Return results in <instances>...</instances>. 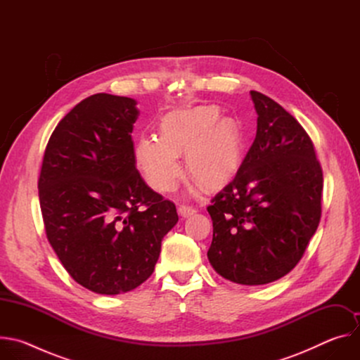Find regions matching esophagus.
<instances>
[{"mask_svg":"<svg viewBox=\"0 0 360 360\" xmlns=\"http://www.w3.org/2000/svg\"><path fill=\"white\" fill-rule=\"evenodd\" d=\"M178 212H179L181 217L186 218V217H189V215H192L195 212V208L191 207V205H179Z\"/></svg>","mask_w":360,"mask_h":360,"instance_id":"esophagus-1","label":"esophagus"}]
</instances>
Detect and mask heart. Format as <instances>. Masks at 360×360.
I'll return each mask as SVG.
<instances>
[{"instance_id":"b5f03b06","label":"heart","mask_w":360,"mask_h":360,"mask_svg":"<svg viewBox=\"0 0 360 360\" xmlns=\"http://www.w3.org/2000/svg\"><path fill=\"white\" fill-rule=\"evenodd\" d=\"M219 117L214 105L171 112L161 122L160 139L143 136L136 142V162L153 189L175 188L178 155L184 152L186 174L203 188H221L235 176L242 162L240 134L233 120Z\"/></svg>"}]
</instances>
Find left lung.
<instances>
[{
	"label": "left lung",
	"instance_id": "obj_1",
	"mask_svg": "<svg viewBox=\"0 0 360 360\" xmlns=\"http://www.w3.org/2000/svg\"><path fill=\"white\" fill-rule=\"evenodd\" d=\"M258 128L235 178L207 208L212 268L239 285L289 274L318 229L323 174L312 139L269 96L250 91Z\"/></svg>",
	"mask_w": 360,
	"mask_h": 360
}]
</instances>
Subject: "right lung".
Returning <instances> with one entry per match:
<instances>
[{
	"mask_svg": "<svg viewBox=\"0 0 360 360\" xmlns=\"http://www.w3.org/2000/svg\"><path fill=\"white\" fill-rule=\"evenodd\" d=\"M136 101L95 94L51 135L38 178L46 238L65 271L101 295L128 292L155 269L175 203L135 168Z\"/></svg>",
	"mask_w": 360,
	"mask_h": 360,
	"instance_id": "right-lung-1",
	"label": "right lung"
}]
</instances>
